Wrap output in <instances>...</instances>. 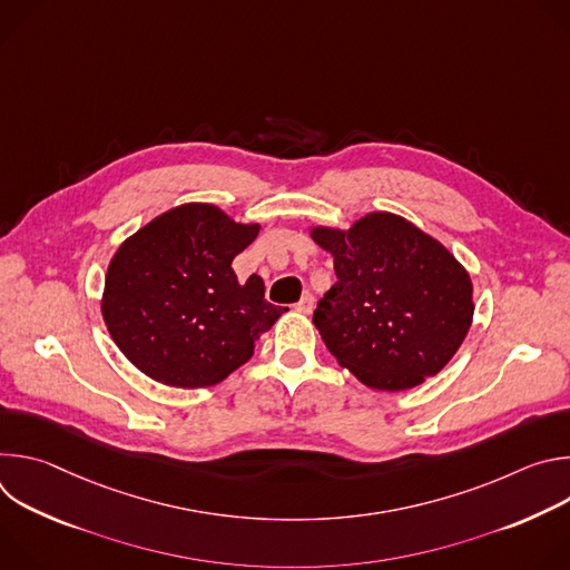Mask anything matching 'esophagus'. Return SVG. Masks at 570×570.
Here are the masks:
<instances>
[{
  "mask_svg": "<svg viewBox=\"0 0 570 570\" xmlns=\"http://www.w3.org/2000/svg\"><path fill=\"white\" fill-rule=\"evenodd\" d=\"M313 306H315V299H313V295H308V293H304L302 297H299V302L295 304V311H299V313H311L313 311Z\"/></svg>",
  "mask_w": 570,
  "mask_h": 570,
  "instance_id": "esophagus-1",
  "label": "esophagus"
}]
</instances>
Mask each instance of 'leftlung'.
Segmentation results:
<instances>
[{"mask_svg": "<svg viewBox=\"0 0 570 570\" xmlns=\"http://www.w3.org/2000/svg\"><path fill=\"white\" fill-rule=\"evenodd\" d=\"M332 253L336 284L313 324L324 345L363 385L411 390L460 350L473 320L466 268L438 238L392 212H370L350 229L315 225Z\"/></svg>", "mask_w": 570, "mask_h": 570, "instance_id": "8db88e82", "label": "left lung"}]
</instances>
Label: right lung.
<instances>
[{
    "mask_svg": "<svg viewBox=\"0 0 570 570\" xmlns=\"http://www.w3.org/2000/svg\"><path fill=\"white\" fill-rule=\"evenodd\" d=\"M212 203H185L130 234L106 273L101 313L121 354L171 387H207L248 363L286 311L264 279L238 282L232 262L259 236Z\"/></svg>",
    "mask_w": 570,
    "mask_h": 570,
    "instance_id": "1",
    "label": "right lung"
}]
</instances>
